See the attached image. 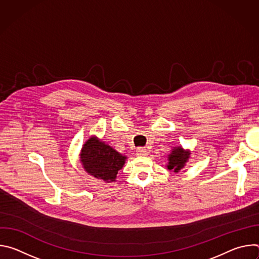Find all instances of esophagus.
Instances as JSON below:
<instances>
[{"mask_svg": "<svg viewBox=\"0 0 259 259\" xmlns=\"http://www.w3.org/2000/svg\"><path fill=\"white\" fill-rule=\"evenodd\" d=\"M136 155L137 156H146L147 151L144 149V147H138V149H136Z\"/></svg>", "mask_w": 259, "mask_h": 259, "instance_id": "obj_1", "label": "esophagus"}]
</instances>
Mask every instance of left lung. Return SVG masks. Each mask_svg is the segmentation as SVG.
Instances as JSON below:
<instances>
[{"mask_svg": "<svg viewBox=\"0 0 259 259\" xmlns=\"http://www.w3.org/2000/svg\"><path fill=\"white\" fill-rule=\"evenodd\" d=\"M190 153L183 151V149H174L169 156V163L167 168L169 170H174V172H178L189 160Z\"/></svg>", "mask_w": 259, "mask_h": 259, "instance_id": "8db88e82", "label": "left lung"}]
</instances>
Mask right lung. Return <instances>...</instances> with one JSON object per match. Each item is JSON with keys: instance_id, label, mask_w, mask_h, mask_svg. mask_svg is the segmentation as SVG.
<instances>
[{"instance_id": "obj_1", "label": "right lung", "mask_w": 259, "mask_h": 259, "mask_svg": "<svg viewBox=\"0 0 259 259\" xmlns=\"http://www.w3.org/2000/svg\"><path fill=\"white\" fill-rule=\"evenodd\" d=\"M126 157L107 144L91 137L81 152L84 169L94 177L104 181H115L118 171L122 169Z\"/></svg>"}]
</instances>
